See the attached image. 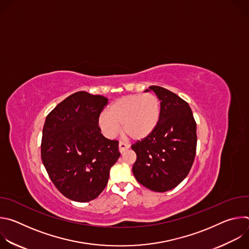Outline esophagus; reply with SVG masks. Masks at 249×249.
Returning a JSON list of instances; mask_svg holds the SVG:
<instances>
[{"label":"esophagus","instance_id":"esophagus-1","mask_svg":"<svg viewBox=\"0 0 249 249\" xmlns=\"http://www.w3.org/2000/svg\"><path fill=\"white\" fill-rule=\"evenodd\" d=\"M129 148H130V146L128 144L124 143V142H119V151H120V153H123V152L127 151Z\"/></svg>","mask_w":249,"mask_h":249}]
</instances>
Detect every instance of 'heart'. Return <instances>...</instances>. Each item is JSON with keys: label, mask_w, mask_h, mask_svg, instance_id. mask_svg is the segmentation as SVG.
<instances>
[{"label": "heart", "mask_w": 249, "mask_h": 249, "mask_svg": "<svg viewBox=\"0 0 249 249\" xmlns=\"http://www.w3.org/2000/svg\"><path fill=\"white\" fill-rule=\"evenodd\" d=\"M160 116V103L153 93L131 94L113 102L107 113L100 114L98 125L107 137H114L122 125L123 133L139 141L150 136Z\"/></svg>", "instance_id": "1"}]
</instances>
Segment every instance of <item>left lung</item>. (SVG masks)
I'll list each match as a JSON object with an SVG mask.
<instances>
[{
    "label": "left lung",
    "mask_w": 249,
    "mask_h": 249,
    "mask_svg": "<svg viewBox=\"0 0 249 249\" xmlns=\"http://www.w3.org/2000/svg\"><path fill=\"white\" fill-rule=\"evenodd\" d=\"M150 89L160 101V116L154 132L131 146L137 155L132 170L142 185L165 192L178 185L192 167L196 122L189 104L178 95L158 86Z\"/></svg>",
    "instance_id": "8db88e82"
}]
</instances>
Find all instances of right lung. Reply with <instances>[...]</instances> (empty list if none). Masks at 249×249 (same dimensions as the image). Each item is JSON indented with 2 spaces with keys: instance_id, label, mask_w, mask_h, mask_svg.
<instances>
[{
  "instance_id": "1",
  "label": "right lung",
  "mask_w": 249,
  "mask_h": 249,
  "mask_svg": "<svg viewBox=\"0 0 249 249\" xmlns=\"http://www.w3.org/2000/svg\"><path fill=\"white\" fill-rule=\"evenodd\" d=\"M108 99L86 91L71 94L47 115L41 159L56 188L68 199L89 202L105 188L120 157L118 141L106 139L98 118Z\"/></svg>"
}]
</instances>
